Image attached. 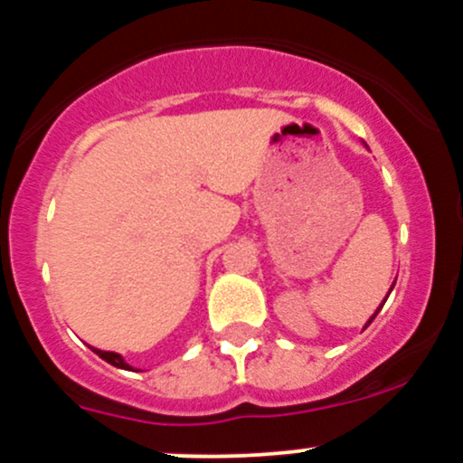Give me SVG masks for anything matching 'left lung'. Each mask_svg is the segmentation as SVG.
<instances>
[{
  "instance_id": "8db88e82",
  "label": "left lung",
  "mask_w": 463,
  "mask_h": 463,
  "mask_svg": "<svg viewBox=\"0 0 463 463\" xmlns=\"http://www.w3.org/2000/svg\"><path fill=\"white\" fill-rule=\"evenodd\" d=\"M392 287H395V282H392ZM392 287H391V291H392ZM391 291H389V293H391ZM386 298H389V296H386ZM386 298H384V302H386ZM382 307H384V305H380V309H382ZM380 309H377L375 313H373V316H371V320H369V322H366V326H369V325H371V322H373V317H375V316H377V313H380Z\"/></svg>"
}]
</instances>
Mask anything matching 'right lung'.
I'll return each instance as SVG.
<instances>
[{"label":"right lung","instance_id":"add662e5","mask_svg":"<svg viewBox=\"0 0 463 463\" xmlns=\"http://www.w3.org/2000/svg\"><path fill=\"white\" fill-rule=\"evenodd\" d=\"M90 349L97 353L99 357H101V360H106L108 364H112V366H117V369H126V371H130L132 366L128 364L126 360H123L121 355H118V353H112V351H101V349H94V346H90Z\"/></svg>","mask_w":463,"mask_h":463}]
</instances>
